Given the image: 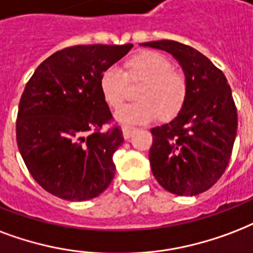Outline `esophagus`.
I'll return each mask as SVG.
<instances>
[{
  "mask_svg": "<svg viewBox=\"0 0 253 253\" xmlns=\"http://www.w3.org/2000/svg\"><path fill=\"white\" fill-rule=\"evenodd\" d=\"M122 130H123V136H125V139H128L131 135H132L135 132V127L123 126Z\"/></svg>",
  "mask_w": 253,
  "mask_h": 253,
  "instance_id": "1",
  "label": "esophagus"
}]
</instances>
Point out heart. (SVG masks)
<instances>
[{
	"label": "heart",
	"mask_w": 253,
	"mask_h": 253,
	"mask_svg": "<svg viewBox=\"0 0 253 253\" xmlns=\"http://www.w3.org/2000/svg\"><path fill=\"white\" fill-rule=\"evenodd\" d=\"M142 82L135 91L138 102L119 110L115 118L122 125H144L157 117L173 119L183 109L188 94L184 73L173 69L165 54L154 50L135 53L123 62V70L107 67L99 75V90L109 107L119 109L128 94L127 84Z\"/></svg>",
	"instance_id": "b5f03b06"
}]
</instances>
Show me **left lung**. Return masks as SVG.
Instances as JSON below:
<instances>
[{
    "mask_svg": "<svg viewBox=\"0 0 253 253\" xmlns=\"http://www.w3.org/2000/svg\"><path fill=\"white\" fill-rule=\"evenodd\" d=\"M142 45L172 54L188 82L178 117L151 130L152 173L171 194H202L221 178L231 159L238 130L231 87L223 71L191 46L169 40Z\"/></svg>",
    "mask_w": 253,
    "mask_h": 253,
    "instance_id": "1",
    "label": "left lung"
}]
</instances>
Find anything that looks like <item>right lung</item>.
I'll return each mask as SVG.
<instances>
[{"instance_id": "add662e5", "label": "right lung", "mask_w": 253, "mask_h": 253, "mask_svg": "<svg viewBox=\"0 0 253 253\" xmlns=\"http://www.w3.org/2000/svg\"><path fill=\"white\" fill-rule=\"evenodd\" d=\"M126 45H77L37 67L19 99L17 144L29 172L51 195L96 198L115 175L121 127L99 90V75L125 57ZM106 124L110 126L104 128Z\"/></svg>"}]
</instances>
